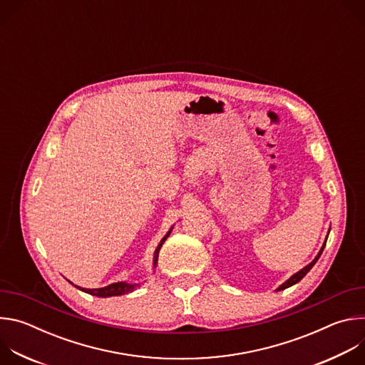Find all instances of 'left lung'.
<instances>
[{"label": "left lung", "instance_id": "8db88e82", "mask_svg": "<svg viewBox=\"0 0 365 365\" xmlns=\"http://www.w3.org/2000/svg\"><path fill=\"white\" fill-rule=\"evenodd\" d=\"M328 235H329V232H328ZM327 240H328V237L325 238V242H324V245H322V248L319 250V252H318V255L314 258V259H312V263H309L306 267H303L302 270H299L297 273H294L289 280H286L283 284H280L279 287H277V292L279 290H284V289H287V287H290V286H293V284H296L297 282H300L306 274H307V272L312 269V267H314L315 266V263L318 262V259H319V257H321V254H322V251H324V248H325V244H327Z\"/></svg>", "mask_w": 365, "mask_h": 365}]
</instances>
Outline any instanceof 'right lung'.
I'll return each mask as SVG.
<instances>
[{
	"label": "right lung",
	"mask_w": 365,
	"mask_h": 365,
	"mask_svg": "<svg viewBox=\"0 0 365 365\" xmlns=\"http://www.w3.org/2000/svg\"><path fill=\"white\" fill-rule=\"evenodd\" d=\"M173 227L168 231V234L162 238V241L159 242V245L155 247V251H154V257H153V269H155V266H158V258H159V251L163 245V242L168 240V237L170 235ZM73 284V283H72ZM140 284L138 283H127V282H118V283H113V284H108L106 287H99V289H83V287H79V286H75L78 287L79 290L85 292V293H89V294H93L96 297H110V296H121V294H127L130 292H134Z\"/></svg>",
	"instance_id": "obj_1"
}]
</instances>
